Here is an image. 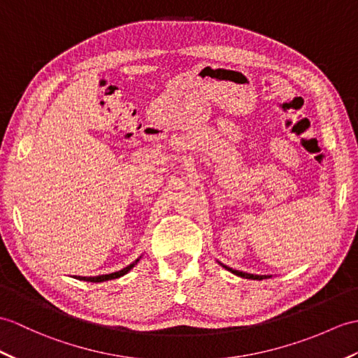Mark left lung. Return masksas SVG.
Wrapping results in <instances>:
<instances>
[{
	"label": "left lung",
	"instance_id": "8db88e82",
	"mask_svg": "<svg viewBox=\"0 0 358 358\" xmlns=\"http://www.w3.org/2000/svg\"><path fill=\"white\" fill-rule=\"evenodd\" d=\"M221 267H224L226 268L227 271H230V273H234V274H236V276H239V278H245V279H253V280H262V279H268V278H271V274H252V273H245V271H239V270H235V268H230V267H227V265H224L222 262H220V261H217Z\"/></svg>",
	"mask_w": 358,
	"mask_h": 358
}]
</instances>
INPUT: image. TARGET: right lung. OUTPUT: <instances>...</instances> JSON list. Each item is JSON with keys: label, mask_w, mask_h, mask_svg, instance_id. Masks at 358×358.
Instances as JSON below:
<instances>
[{"label": "right lung", "mask_w": 358, "mask_h": 358, "mask_svg": "<svg viewBox=\"0 0 358 358\" xmlns=\"http://www.w3.org/2000/svg\"><path fill=\"white\" fill-rule=\"evenodd\" d=\"M140 257L141 256H138L134 262L127 265V267L119 270V271H114V273H110V274H99V276H74V278L79 279V280H85V282H105V280L117 279L120 276H124V274H127L128 271H131L132 268H134V265H137V262L140 261Z\"/></svg>", "instance_id": "1"}]
</instances>
